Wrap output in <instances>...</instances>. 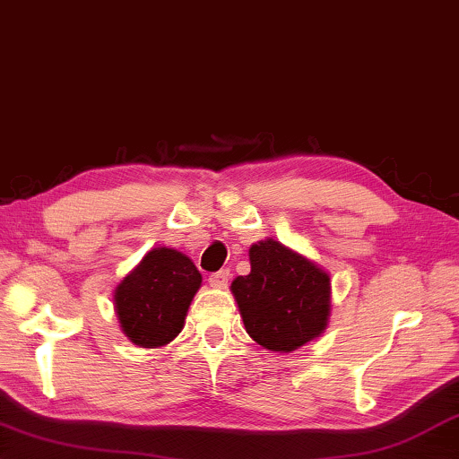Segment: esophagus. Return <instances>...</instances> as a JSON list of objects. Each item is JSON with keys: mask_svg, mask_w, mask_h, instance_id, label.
Returning <instances> with one entry per match:
<instances>
[{"mask_svg": "<svg viewBox=\"0 0 459 459\" xmlns=\"http://www.w3.org/2000/svg\"><path fill=\"white\" fill-rule=\"evenodd\" d=\"M229 279H230V271L222 269L219 273H212L211 277H208V282H211V287L214 289H227Z\"/></svg>", "mask_w": 459, "mask_h": 459, "instance_id": "obj_1", "label": "esophagus"}]
</instances>
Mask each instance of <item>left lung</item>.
<instances>
[{
  "instance_id": "obj_1",
  "label": "left lung",
  "mask_w": 459,
  "mask_h": 459,
  "mask_svg": "<svg viewBox=\"0 0 459 459\" xmlns=\"http://www.w3.org/2000/svg\"><path fill=\"white\" fill-rule=\"evenodd\" d=\"M251 273L232 281L245 329L266 351L290 353L321 337L331 315V277L277 238L248 248Z\"/></svg>"
}]
</instances>
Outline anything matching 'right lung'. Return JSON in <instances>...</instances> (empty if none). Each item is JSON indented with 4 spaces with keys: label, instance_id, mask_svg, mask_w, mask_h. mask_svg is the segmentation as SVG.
Wrapping results in <instances>:
<instances>
[{
    "label": "right lung",
    "instance_id": "right-lung-1",
    "mask_svg": "<svg viewBox=\"0 0 459 459\" xmlns=\"http://www.w3.org/2000/svg\"><path fill=\"white\" fill-rule=\"evenodd\" d=\"M203 274L190 256L156 247L114 289V311L128 341L158 349L185 327L188 307L201 289Z\"/></svg>",
    "mask_w": 459,
    "mask_h": 459
}]
</instances>
